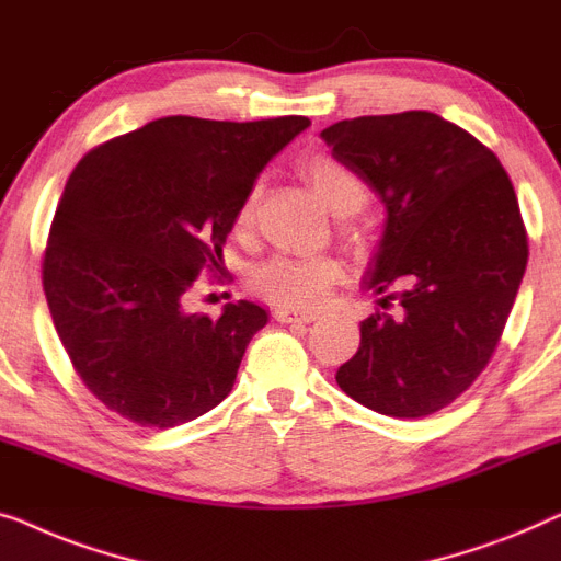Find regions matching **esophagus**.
I'll list each match as a JSON object with an SVG mask.
<instances>
[{
  "mask_svg": "<svg viewBox=\"0 0 561 561\" xmlns=\"http://www.w3.org/2000/svg\"><path fill=\"white\" fill-rule=\"evenodd\" d=\"M274 320H279V322H312V320H318V314L302 312V310H289V307H277V310H274Z\"/></svg>",
  "mask_w": 561,
  "mask_h": 561,
  "instance_id": "34e87169",
  "label": "esophagus"
}]
</instances>
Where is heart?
Instances as JSON below:
<instances>
[{
  "instance_id": "1",
  "label": "heart",
  "mask_w": 561,
  "mask_h": 561,
  "mask_svg": "<svg viewBox=\"0 0 561 561\" xmlns=\"http://www.w3.org/2000/svg\"><path fill=\"white\" fill-rule=\"evenodd\" d=\"M302 172L312 191L320 195L335 216H351L358 213L368 198V187L363 180L337 162L330 154H307L299 160ZM262 185H251L243 195L239 208H236V231L249 233L256 224V208ZM341 264L330 256H272L266 259L256 272L251 274V287L256 295H262L266 302L289 310H314L325 302L330 291L341 279Z\"/></svg>"
}]
</instances>
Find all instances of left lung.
Returning <instances> with one entry per match:
<instances>
[{"label": "left lung", "mask_w": 561, "mask_h": 561, "mask_svg": "<svg viewBox=\"0 0 561 561\" xmlns=\"http://www.w3.org/2000/svg\"><path fill=\"white\" fill-rule=\"evenodd\" d=\"M320 137L383 203L363 289L393 307L360 322L335 381L378 414H435L488 366L524 279L514 185L491 149L432 112L358 116Z\"/></svg>", "instance_id": "obj_1"}]
</instances>
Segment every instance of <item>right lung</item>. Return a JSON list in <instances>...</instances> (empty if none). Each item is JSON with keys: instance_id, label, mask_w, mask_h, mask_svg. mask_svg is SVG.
Wrapping results in <instances>:
<instances>
[{"instance_id": "right-lung-1", "label": "right lung", "mask_w": 561, "mask_h": 561, "mask_svg": "<svg viewBox=\"0 0 561 561\" xmlns=\"http://www.w3.org/2000/svg\"><path fill=\"white\" fill-rule=\"evenodd\" d=\"M307 116H164L91 149L70 172L43 259L53 325L76 374L124 420L168 430L233 389L264 307L187 312L203 270L220 272L236 208Z\"/></svg>"}]
</instances>
